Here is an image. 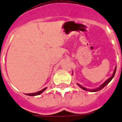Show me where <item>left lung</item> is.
Segmentation results:
<instances>
[{
	"instance_id": "1",
	"label": "left lung",
	"mask_w": 122,
	"mask_h": 122,
	"mask_svg": "<svg viewBox=\"0 0 122 122\" xmlns=\"http://www.w3.org/2000/svg\"><path fill=\"white\" fill-rule=\"evenodd\" d=\"M116 67H115V69H114V72H113V75H112V77H110V78H109V79H107L106 81H104V83H103V84L101 85V86H100V87H98V88H94V89H89V88H85V87H83V86H82L81 85H80V84H78V83H77V85H78V86H79L80 87H81V88L82 89L84 90H86V91H88V92H97V91L100 90H102V88H104V87H105V86H106L107 84H108L109 83H110V81H111L113 79V77H114V74H115V72H116Z\"/></svg>"
}]
</instances>
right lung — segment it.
<instances>
[{"label": "right lung", "mask_w": 122, "mask_h": 122, "mask_svg": "<svg viewBox=\"0 0 122 122\" xmlns=\"http://www.w3.org/2000/svg\"><path fill=\"white\" fill-rule=\"evenodd\" d=\"M46 89V87H45V88H44V89L42 90L39 91V92H36V93H28V94H26V95H28V96H34L39 95V94H41V93H42V92H44V91H45Z\"/></svg>", "instance_id": "right-lung-1"}]
</instances>
